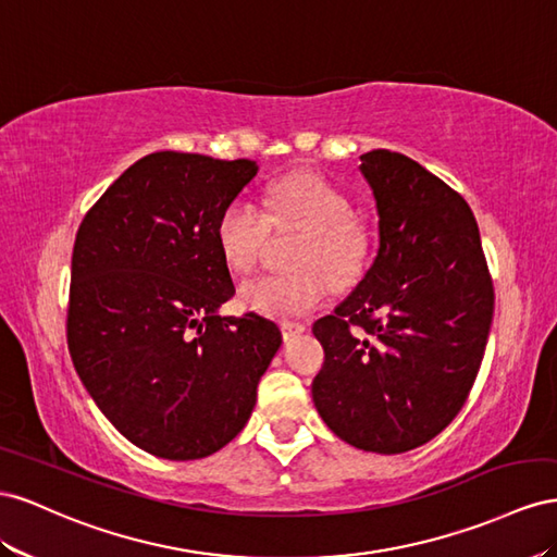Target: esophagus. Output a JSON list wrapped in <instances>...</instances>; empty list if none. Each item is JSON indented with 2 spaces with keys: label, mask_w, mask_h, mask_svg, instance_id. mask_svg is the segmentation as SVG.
I'll use <instances>...</instances> for the list:
<instances>
[{
  "label": "esophagus",
  "mask_w": 557,
  "mask_h": 557,
  "mask_svg": "<svg viewBox=\"0 0 557 557\" xmlns=\"http://www.w3.org/2000/svg\"><path fill=\"white\" fill-rule=\"evenodd\" d=\"M304 331H306V324H300V322H282V336H284V341H294Z\"/></svg>",
  "instance_id": "34e87169"
}]
</instances>
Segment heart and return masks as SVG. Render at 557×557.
Listing matches in <instances>:
<instances>
[{
  "label": "heart",
  "instance_id": "1",
  "mask_svg": "<svg viewBox=\"0 0 557 557\" xmlns=\"http://www.w3.org/2000/svg\"><path fill=\"white\" fill-rule=\"evenodd\" d=\"M268 214L247 198L231 200L216 221V245L235 273L257 268L270 233L298 224L308 237L298 247L294 273L261 275L240 287V304L268 317L304 314L322 304L329 277L336 284L352 282L367 253V235L352 219V205L326 180L310 172H294L268 190Z\"/></svg>",
  "mask_w": 557,
  "mask_h": 557
}]
</instances>
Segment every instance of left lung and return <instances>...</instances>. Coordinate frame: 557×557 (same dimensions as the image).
I'll return each mask as SVG.
<instances>
[{"mask_svg": "<svg viewBox=\"0 0 557 557\" xmlns=\"http://www.w3.org/2000/svg\"><path fill=\"white\" fill-rule=\"evenodd\" d=\"M377 253L333 314L312 326L324 367L312 401L349 446L396 455L446 429L479 375L495 310L467 200L412 158L375 149Z\"/></svg>", "mask_w": 557, "mask_h": 557, "instance_id": "obj_1", "label": "left lung"}]
</instances>
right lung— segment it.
Instances as JSON below:
<instances>
[{"label": "right lung", "instance_id": "obj_1", "mask_svg": "<svg viewBox=\"0 0 557 557\" xmlns=\"http://www.w3.org/2000/svg\"><path fill=\"white\" fill-rule=\"evenodd\" d=\"M257 161L158 151L92 205L76 233L67 345L90 399L163 459H200L247 424L282 345L257 312L221 314L235 294L216 221Z\"/></svg>", "mask_w": 557, "mask_h": 557}]
</instances>
